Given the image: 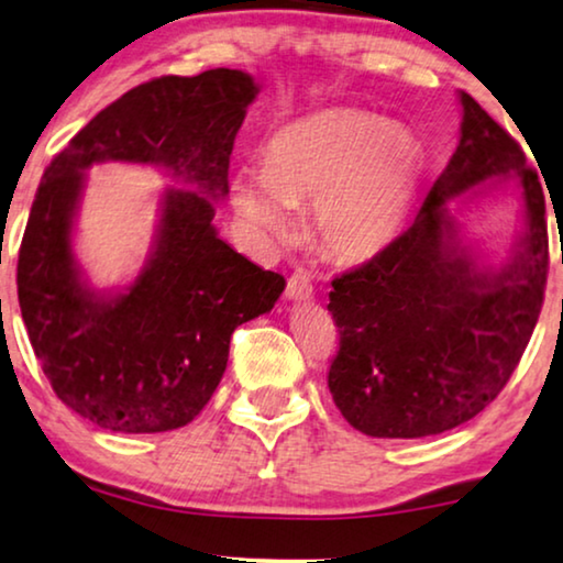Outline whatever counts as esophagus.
<instances>
[{"label": "esophagus", "mask_w": 563, "mask_h": 563, "mask_svg": "<svg viewBox=\"0 0 563 563\" xmlns=\"http://www.w3.org/2000/svg\"><path fill=\"white\" fill-rule=\"evenodd\" d=\"M287 297L289 299H310L312 297V279L305 268H297L287 279Z\"/></svg>", "instance_id": "esophagus-1"}]
</instances>
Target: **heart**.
<instances>
[{
    "instance_id": "obj_1",
    "label": "heart",
    "mask_w": 563,
    "mask_h": 563,
    "mask_svg": "<svg viewBox=\"0 0 563 563\" xmlns=\"http://www.w3.org/2000/svg\"><path fill=\"white\" fill-rule=\"evenodd\" d=\"M426 158L410 133L382 114L330 107L282 128L264 148V168L235 174L233 202L261 235L291 233L289 207L312 202L322 251L358 264L387 251L418 197Z\"/></svg>"
}]
</instances>
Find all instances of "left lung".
<instances>
[{
  "mask_svg": "<svg viewBox=\"0 0 563 563\" xmlns=\"http://www.w3.org/2000/svg\"><path fill=\"white\" fill-rule=\"evenodd\" d=\"M461 137L418 220L379 256L333 279L338 353L328 387L345 420L374 438H422L472 420L520 364L549 274L545 199L518 141L466 91ZM515 186L527 233L499 269L476 267L445 201Z\"/></svg>",
  "mask_w": 563,
  "mask_h": 563,
  "instance_id": "obj_1",
  "label": "left lung"
}]
</instances>
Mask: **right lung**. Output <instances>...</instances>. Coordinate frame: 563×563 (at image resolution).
<instances>
[{
  "instance_id": "right-lung-1",
  "label": "right lung",
  "mask_w": 563,
  "mask_h": 563,
  "mask_svg": "<svg viewBox=\"0 0 563 563\" xmlns=\"http://www.w3.org/2000/svg\"><path fill=\"white\" fill-rule=\"evenodd\" d=\"M256 95L238 68L161 76L104 107L45 168L20 245V310L56 397L99 428L164 433L195 420L225 374L233 330L287 287L212 225ZM104 159L158 165L196 187L167 190L152 256L118 296L91 290L70 249L82 172Z\"/></svg>"
}]
</instances>
